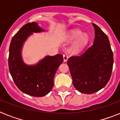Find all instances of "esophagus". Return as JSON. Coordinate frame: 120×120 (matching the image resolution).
Listing matches in <instances>:
<instances>
[{"instance_id": "1", "label": "esophagus", "mask_w": 120, "mask_h": 120, "mask_svg": "<svg viewBox=\"0 0 120 120\" xmlns=\"http://www.w3.org/2000/svg\"><path fill=\"white\" fill-rule=\"evenodd\" d=\"M68 56L67 54H64V60L65 62H67L68 60Z\"/></svg>"}]
</instances>
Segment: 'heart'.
I'll list each match as a JSON object with an SVG mask.
<instances>
[{
    "label": "heart",
    "instance_id": "b5f03b06",
    "mask_svg": "<svg viewBox=\"0 0 120 120\" xmlns=\"http://www.w3.org/2000/svg\"><path fill=\"white\" fill-rule=\"evenodd\" d=\"M68 38L71 40L78 39L75 41L73 45V48L75 50H79L85 47L89 40V37L88 36V35H83V33L79 30H73L71 31L68 35Z\"/></svg>",
    "mask_w": 120,
    "mask_h": 120
}]
</instances>
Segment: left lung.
<instances>
[{
	"mask_svg": "<svg viewBox=\"0 0 120 120\" xmlns=\"http://www.w3.org/2000/svg\"><path fill=\"white\" fill-rule=\"evenodd\" d=\"M93 44L67 61L73 85L81 93L91 94L108 83L112 75L113 54L108 37L97 25Z\"/></svg>",
	"mask_w": 120,
	"mask_h": 120,
	"instance_id": "1",
	"label": "left lung"
}]
</instances>
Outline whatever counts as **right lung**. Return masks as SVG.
Returning a JSON list of instances; mask_svg holds the SVG:
<instances>
[{
  "mask_svg": "<svg viewBox=\"0 0 120 120\" xmlns=\"http://www.w3.org/2000/svg\"><path fill=\"white\" fill-rule=\"evenodd\" d=\"M43 31L35 22L25 24L12 38L9 47L8 68L14 83L23 93L43 97L52 89L56 70L64 60L63 55L47 56L37 65H27L21 57V49L32 32Z\"/></svg>",
  "mask_w": 120,
  "mask_h": 120,
  "instance_id": "add662e5",
  "label": "right lung"
}]
</instances>
